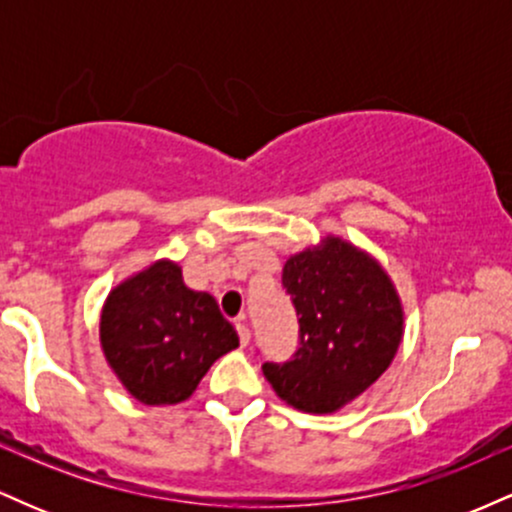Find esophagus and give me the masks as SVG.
Here are the masks:
<instances>
[{"label": "esophagus", "instance_id": "34e87169", "mask_svg": "<svg viewBox=\"0 0 512 512\" xmlns=\"http://www.w3.org/2000/svg\"><path fill=\"white\" fill-rule=\"evenodd\" d=\"M236 330H238V337H240V346H248L250 327H248V322H245V317H240V320L236 322Z\"/></svg>", "mask_w": 512, "mask_h": 512}]
</instances>
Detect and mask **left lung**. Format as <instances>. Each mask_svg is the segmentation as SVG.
<instances>
[{"label": "left lung", "instance_id": "8db88e82", "mask_svg": "<svg viewBox=\"0 0 512 512\" xmlns=\"http://www.w3.org/2000/svg\"><path fill=\"white\" fill-rule=\"evenodd\" d=\"M281 284L296 308L298 346L262 373L291 407L332 414L395 358L404 325L397 291L378 262L339 238L293 255Z\"/></svg>", "mask_w": 512, "mask_h": 512}]
</instances>
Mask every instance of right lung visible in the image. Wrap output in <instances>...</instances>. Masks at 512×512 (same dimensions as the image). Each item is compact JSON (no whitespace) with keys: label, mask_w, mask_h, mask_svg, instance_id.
I'll list each match as a JSON object with an SVG mask.
<instances>
[{"label":"right lung","mask_w":512,"mask_h":512,"mask_svg":"<svg viewBox=\"0 0 512 512\" xmlns=\"http://www.w3.org/2000/svg\"><path fill=\"white\" fill-rule=\"evenodd\" d=\"M101 344L129 395L144 404H178L195 392L238 334L214 296L187 289L173 262H156L105 301Z\"/></svg>","instance_id":"obj_1"}]
</instances>
